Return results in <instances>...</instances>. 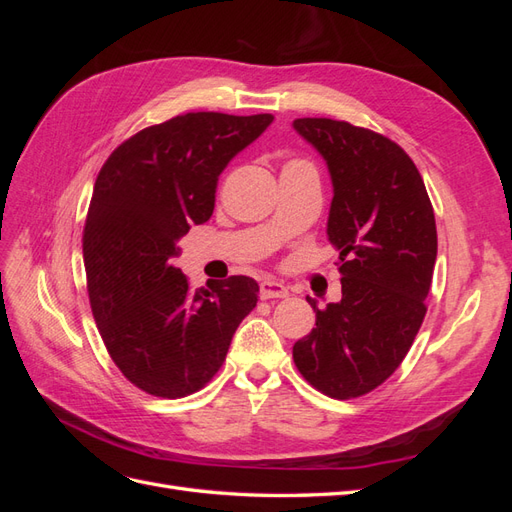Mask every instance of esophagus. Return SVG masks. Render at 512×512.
Listing matches in <instances>:
<instances>
[{
  "mask_svg": "<svg viewBox=\"0 0 512 512\" xmlns=\"http://www.w3.org/2000/svg\"><path fill=\"white\" fill-rule=\"evenodd\" d=\"M260 294H262V299H286L288 288L282 282L265 280L260 284Z\"/></svg>",
  "mask_w": 512,
  "mask_h": 512,
  "instance_id": "obj_1",
  "label": "esophagus"
}]
</instances>
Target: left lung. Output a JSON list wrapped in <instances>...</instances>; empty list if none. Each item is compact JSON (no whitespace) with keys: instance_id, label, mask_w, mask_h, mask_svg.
<instances>
[{"instance_id":"obj_1","label":"left lung","mask_w":512,"mask_h":512,"mask_svg":"<svg viewBox=\"0 0 512 512\" xmlns=\"http://www.w3.org/2000/svg\"><path fill=\"white\" fill-rule=\"evenodd\" d=\"M292 128L327 164L329 243L339 252L342 299L318 309L292 348L303 378L335 399L374 391L404 361L425 318L438 256L433 207L408 153L389 138L335 119Z\"/></svg>"}]
</instances>
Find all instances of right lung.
Returning <instances> with one entry per match:
<instances>
[{
  "instance_id": "obj_1",
  "label": "right lung",
  "mask_w": 512,
  "mask_h": 512,
  "mask_svg": "<svg viewBox=\"0 0 512 512\" xmlns=\"http://www.w3.org/2000/svg\"><path fill=\"white\" fill-rule=\"evenodd\" d=\"M271 123L179 115L134 134L100 170L83 235L91 312L121 374L149 395L203 389L258 303L245 275L190 290L175 258L185 232L211 218L228 162Z\"/></svg>"
}]
</instances>
